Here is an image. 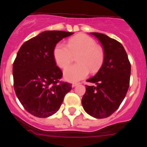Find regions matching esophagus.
<instances>
[{
    "mask_svg": "<svg viewBox=\"0 0 147 147\" xmlns=\"http://www.w3.org/2000/svg\"><path fill=\"white\" fill-rule=\"evenodd\" d=\"M81 84V83H73V84H72V86L73 87H74V86H77V85H79V84Z\"/></svg>",
    "mask_w": 147,
    "mask_h": 147,
    "instance_id": "obj_1",
    "label": "esophagus"
}]
</instances>
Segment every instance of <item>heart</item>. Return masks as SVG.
Masks as SVG:
<instances>
[{
  "mask_svg": "<svg viewBox=\"0 0 147 147\" xmlns=\"http://www.w3.org/2000/svg\"><path fill=\"white\" fill-rule=\"evenodd\" d=\"M77 53L76 64L67 67L63 73L65 78L71 82L83 79L88 76L89 71H98L105 57L102 48L97 46L94 38L84 34L70 38L67 45L58 43L53 51L55 61L61 69L69 66L72 60V55Z\"/></svg>",
  "mask_w": 147,
  "mask_h": 147,
  "instance_id": "obj_1",
  "label": "heart"
}]
</instances>
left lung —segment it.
<instances>
[{"mask_svg":"<svg viewBox=\"0 0 147 147\" xmlns=\"http://www.w3.org/2000/svg\"><path fill=\"white\" fill-rule=\"evenodd\" d=\"M91 34L101 43L105 57L97 74L87 80L96 85L86 86L82 105L90 116L104 119L117 111L126 96L130 81L131 64L121 43L103 33Z\"/></svg>","mask_w":147,"mask_h":147,"instance_id":"1","label":"left lung"}]
</instances>
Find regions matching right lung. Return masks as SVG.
Wrapping results in <instances>:
<instances>
[{"mask_svg": "<svg viewBox=\"0 0 147 147\" xmlns=\"http://www.w3.org/2000/svg\"><path fill=\"white\" fill-rule=\"evenodd\" d=\"M74 33L46 30L21 46L13 66L16 94L25 109L39 118L59 111L71 84L60 81L62 71L53 58L55 46Z\"/></svg>", "mask_w": 147, "mask_h": 147, "instance_id": "add662e5", "label": "right lung"}]
</instances>
